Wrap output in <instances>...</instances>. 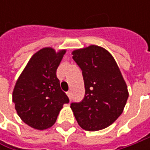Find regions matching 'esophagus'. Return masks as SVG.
Masks as SVG:
<instances>
[{
  "mask_svg": "<svg viewBox=\"0 0 150 150\" xmlns=\"http://www.w3.org/2000/svg\"><path fill=\"white\" fill-rule=\"evenodd\" d=\"M67 97L69 98V99L71 100V98H72V93H71L70 91H68V92L67 93Z\"/></svg>",
  "mask_w": 150,
  "mask_h": 150,
  "instance_id": "obj_1",
  "label": "esophagus"
}]
</instances>
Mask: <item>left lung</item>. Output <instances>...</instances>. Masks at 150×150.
<instances>
[{"mask_svg":"<svg viewBox=\"0 0 150 150\" xmlns=\"http://www.w3.org/2000/svg\"><path fill=\"white\" fill-rule=\"evenodd\" d=\"M73 60L83 77L85 96L71 103L79 126L88 131L105 129L124 111L129 91L118 64L105 48L90 45L74 50Z\"/></svg>","mask_w":150,"mask_h":150,"instance_id":"8db88e82","label":"left lung"}]
</instances>
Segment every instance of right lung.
<instances>
[{"label": "right lung", "mask_w": 150, "mask_h": 150, "mask_svg": "<svg viewBox=\"0 0 150 150\" xmlns=\"http://www.w3.org/2000/svg\"><path fill=\"white\" fill-rule=\"evenodd\" d=\"M67 50L44 47L31 57L12 93V102L21 119L35 129L55 124L63 104L69 99L60 88L57 69Z\"/></svg>", "instance_id": "1"}]
</instances>
